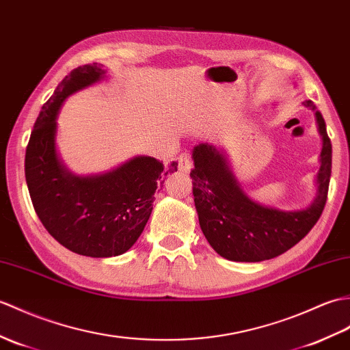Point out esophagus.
<instances>
[{
  "instance_id": "obj_1",
  "label": "esophagus",
  "mask_w": 350,
  "mask_h": 350,
  "mask_svg": "<svg viewBox=\"0 0 350 350\" xmlns=\"http://www.w3.org/2000/svg\"><path fill=\"white\" fill-rule=\"evenodd\" d=\"M192 168V159L189 153H182L180 157H178V170H180L182 173H189Z\"/></svg>"
}]
</instances>
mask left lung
Masks as SVG:
<instances>
[{
	"label": "left lung",
	"mask_w": 350,
	"mask_h": 350,
	"mask_svg": "<svg viewBox=\"0 0 350 350\" xmlns=\"http://www.w3.org/2000/svg\"><path fill=\"white\" fill-rule=\"evenodd\" d=\"M303 104L314 111L322 137L318 191L303 210L283 212L258 204L240 188L224 150L208 143L192 150V193L201 231L210 246L230 261L259 262L285 254L306 237L323 212L331 177V140L321 111L310 100Z\"/></svg>",
	"instance_id": "1"
}]
</instances>
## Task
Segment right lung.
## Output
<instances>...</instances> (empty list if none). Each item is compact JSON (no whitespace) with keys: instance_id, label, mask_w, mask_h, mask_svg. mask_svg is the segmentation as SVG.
Returning a JSON list of instances; mask_svg holds the SVG:
<instances>
[{"instance_id":"1","label":"right lung","mask_w":350,"mask_h":350,"mask_svg":"<svg viewBox=\"0 0 350 350\" xmlns=\"http://www.w3.org/2000/svg\"><path fill=\"white\" fill-rule=\"evenodd\" d=\"M104 76L96 62L65 76L42 107L25 153V178L38 219L64 247L91 258L125 254L148 224L164 177L177 172L176 161L164 167L152 157H135L95 176H76L64 167L55 143L61 105Z\"/></svg>"}]
</instances>
